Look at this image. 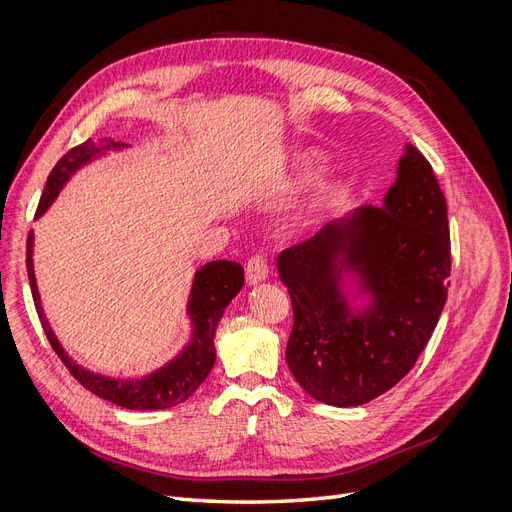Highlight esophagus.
<instances>
[{
    "label": "esophagus",
    "mask_w": 512,
    "mask_h": 512,
    "mask_svg": "<svg viewBox=\"0 0 512 512\" xmlns=\"http://www.w3.org/2000/svg\"><path fill=\"white\" fill-rule=\"evenodd\" d=\"M245 275L250 284H260L269 275V260L265 254H254L245 265Z\"/></svg>",
    "instance_id": "1"
}]
</instances>
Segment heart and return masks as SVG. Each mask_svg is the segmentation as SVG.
I'll list each match as a JSON object with an SVG mask.
<instances>
[{
	"label": "heart",
	"instance_id": "b5f03b06",
	"mask_svg": "<svg viewBox=\"0 0 512 512\" xmlns=\"http://www.w3.org/2000/svg\"><path fill=\"white\" fill-rule=\"evenodd\" d=\"M301 166L309 173V170H314V168L320 166V158L316 156V153H305V156L301 158Z\"/></svg>",
	"mask_w": 512,
	"mask_h": 512
}]
</instances>
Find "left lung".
Instances as JSON below:
<instances>
[{
    "mask_svg": "<svg viewBox=\"0 0 512 512\" xmlns=\"http://www.w3.org/2000/svg\"><path fill=\"white\" fill-rule=\"evenodd\" d=\"M339 253L377 297L367 315H350L336 288ZM277 269L292 301L286 361L303 389L339 408L393 389L425 350L451 286L446 198L427 158L408 145L382 207L322 226L284 250Z\"/></svg>",
    "mask_w": 512,
    "mask_h": 512,
    "instance_id": "1",
    "label": "left lung"
}]
</instances>
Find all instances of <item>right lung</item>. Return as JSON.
<instances>
[{
    "instance_id": "right-lung-1",
    "label": "right lung",
    "mask_w": 512,
    "mask_h": 512,
    "mask_svg": "<svg viewBox=\"0 0 512 512\" xmlns=\"http://www.w3.org/2000/svg\"><path fill=\"white\" fill-rule=\"evenodd\" d=\"M111 147H121V143L106 141L104 138V143L96 145L89 138V141L72 147L66 156H61V160L51 170L49 179H46L44 192L40 196V203L36 209V218L53 203V198L61 190V185L68 181V177L76 168L89 162L102 149H111ZM32 245H34V232L29 230L27 277H29V286H32V297L42 322V329L46 333V339H49V344L53 346L55 354L61 359V363L66 365L70 374L79 380L87 391L128 410H164V408L181 404V401L188 399L198 386L203 384V380L209 376V371L215 363V346H213L215 329H218V322L224 314L226 305L232 301V297H235L245 282L243 267L239 262L215 260V262H209V265H205L200 271H196L192 299H190V314L194 318V337L181 356H177L173 363H168L166 367H162L160 371H156V374H151L147 378L115 380V378L91 374V371L72 363V359L64 352V348L59 346L57 337L49 327V322H46V318L42 316L34 265H32Z\"/></svg>"
}]
</instances>
